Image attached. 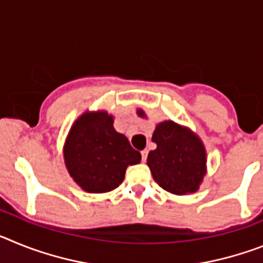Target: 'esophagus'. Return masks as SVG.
Listing matches in <instances>:
<instances>
[{
  "label": "esophagus",
  "mask_w": 263,
  "mask_h": 263,
  "mask_svg": "<svg viewBox=\"0 0 263 263\" xmlns=\"http://www.w3.org/2000/svg\"><path fill=\"white\" fill-rule=\"evenodd\" d=\"M147 154H148V150H142V152H141V155H142V160L143 162H146V159H147Z\"/></svg>",
  "instance_id": "esophagus-1"
}]
</instances>
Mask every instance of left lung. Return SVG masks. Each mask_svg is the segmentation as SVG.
<instances>
[{"label":"left lung","mask_w":263,"mask_h":263,"mask_svg":"<svg viewBox=\"0 0 263 263\" xmlns=\"http://www.w3.org/2000/svg\"><path fill=\"white\" fill-rule=\"evenodd\" d=\"M138 115L145 117L142 110ZM157 148L148 153L147 164L155 182L175 195L196 192L205 175V150L201 141L173 121L160 122L153 134Z\"/></svg>","instance_id":"8db88e82"}]
</instances>
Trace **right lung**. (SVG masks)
<instances>
[{
  "instance_id": "right-lung-1",
  "label": "right lung",
  "mask_w": 263,
  "mask_h": 263,
  "mask_svg": "<svg viewBox=\"0 0 263 263\" xmlns=\"http://www.w3.org/2000/svg\"><path fill=\"white\" fill-rule=\"evenodd\" d=\"M64 160L69 175L84 191L103 194L124 182L126 167L139 163L141 153L116 132L111 116L97 111L83 115L71 127Z\"/></svg>"
}]
</instances>
